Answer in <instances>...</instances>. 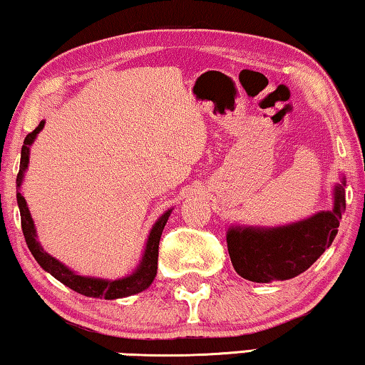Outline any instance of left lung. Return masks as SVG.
Returning a JSON list of instances; mask_svg holds the SVG:
<instances>
[{
  "mask_svg": "<svg viewBox=\"0 0 365 365\" xmlns=\"http://www.w3.org/2000/svg\"><path fill=\"white\" fill-rule=\"evenodd\" d=\"M346 181L334 186V207L282 227H230L227 248L235 272L255 283L283 282L308 270L329 248L346 210Z\"/></svg>",
  "mask_w": 365,
  "mask_h": 365,
  "instance_id": "1",
  "label": "left lung"
}]
</instances>
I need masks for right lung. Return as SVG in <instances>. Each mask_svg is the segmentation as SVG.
Wrapping results in <instances>:
<instances>
[{
  "mask_svg": "<svg viewBox=\"0 0 365 365\" xmlns=\"http://www.w3.org/2000/svg\"><path fill=\"white\" fill-rule=\"evenodd\" d=\"M44 123L46 121H41L38 128L31 131V133L24 138V145L21 148L19 173H18V178H16V187H18L16 197H18V205L21 212V229H23L28 248L31 250V253H33L36 262H38L47 273H51L56 279H59V282L64 283L66 287L73 289V292L83 294V297L117 299V298H125V297H131V294L141 293L143 289L150 287L153 279L156 277L160 239L173 209L166 210V212L156 220V224L153 225L150 235H148L145 253L143 257H141L140 265L136 267V270L131 274H128V277L118 278V279H103V278L83 277V274H77L76 272H72L71 268H67L64 263L56 260L54 257L44 252V248L41 247L38 239H36L34 220L29 214L28 204H26L24 195L19 192L21 184H23L24 171L28 170V165H29V146L34 143L36 136H38V133L42 128H44Z\"/></svg>",
  "mask_w": 365,
  "mask_h": 365,
  "instance_id": "add662e5",
  "label": "right lung"
}]
</instances>
